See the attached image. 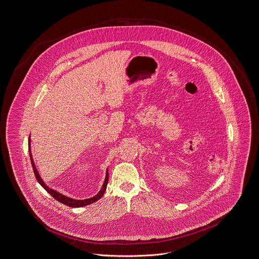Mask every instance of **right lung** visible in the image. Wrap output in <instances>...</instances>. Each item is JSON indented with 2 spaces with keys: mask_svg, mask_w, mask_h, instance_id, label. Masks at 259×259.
Wrapping results in <instances>:
<instances>
[{
  "mask_svg": "<svg viewBox=\"0 0 259 259\" xmlns=\"http://www.w3.org/2000/svg\"><path fill=\"white\" fill-rule=\"evenodd\" d=\"M30 137V135H29ZM29 137V158H30V162H31V166H32V169H33V172H34V176H35V179L36 181L39 183V185L52 196L54 197L57 201L67 205V206H70V207H80V206H85L87 204H90L94 201H98L99 199L102 198V196L104 195L105 191H106V187H107V183H108V179H109V176H108V169L106 170V176H105V179H104V182H103V185L101 187V190L92 198H89V199H85V200H74V199H71V198H68L60 193H58V191L56 190H53L51 189L50 187H48L46 185V183L44 182V180L41 179V177L39 176L38 171L36 170V167L34 165V162H33V159H32V155H31V151H30V138Z\"/></svg>",
  "mask_w": 259,
  "mask_h": 259,
  "instance_id": "right-lung-1",
  "label": "right lung"
}]
</instances>
